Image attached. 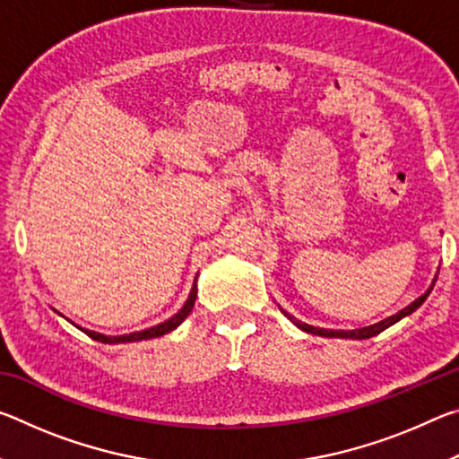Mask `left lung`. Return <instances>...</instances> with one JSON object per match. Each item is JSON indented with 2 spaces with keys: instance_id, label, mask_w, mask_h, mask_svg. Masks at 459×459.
<instances>
[{
  "instance_id": "1",
  "label": "left lung",
  "mask_w": 459,
  "mask_h": 459,
  "mask_svg": "<svg viewBox=\"0 0 459 459\" xmlns=\"http://www.w3.org/2000/svg\"><path fill=\"white\" fill-rule=\"evenodd\" d=\"M437 273H439V271H437ZM437 273H435L433 281H431V285H429V290H427V291L421 295V298H417V299L413 301V304H409L407 307H403L401 312H397L394 316H388V317H385V320H380V322H377V324L364 325V328H356V330H328V328H317V325H309V324H306V322L298 320V317H293L291 314H287L285 309H281V312H283V316H285V317H290V322L298 325L299 330H304V332H307V333H316V336H324V338H352V340H367V338L377 336V333H380L383 330H386L388 325L397 324V322H399V320H403V317H405V316L413 314L415 309H417L419 306H421L423 301L427 299V295L431 293L435 281H437Z\"/></svg>"
}]
</instances>
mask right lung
<instances>
[{
	"mask_svg": "<svg viewBox=\"0 0 459 459\" xmlns=\"http://www.w3.org/2000/svg\"><path fill=\"white\" fill-rule=\"evenodd\" d=\"M198 279V277H196ZM196 279H194L192 283V290L188 299L184 301V306L178 309V314H174L172 317H168L166 322H161L158 325H152V328H145V330H139V332H131V333H121V336H107V333H100V332H92V330H84L81 328L87 336H91L92 340L97 342H105V344H126V342H139V340H150V338H158V336H164V333L176 330L178 325H180L186 317L190 316L192 307H194V301H196V293H198V287H196Z\"/></svg>",
	"mask_w": 459,
	"mask_h": 459,
	"instance_id": "right-lung-1",
	"label": "right lung"
}]
</instances>
